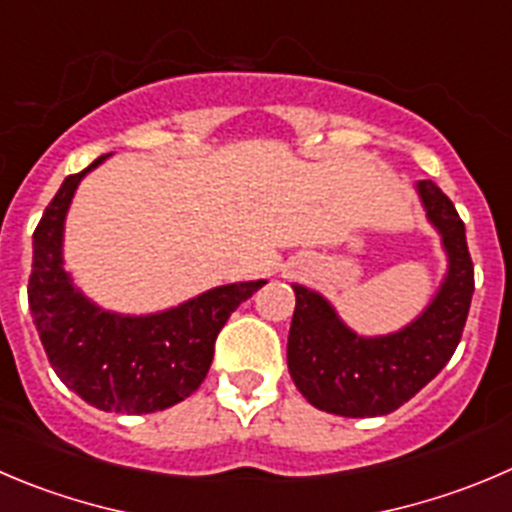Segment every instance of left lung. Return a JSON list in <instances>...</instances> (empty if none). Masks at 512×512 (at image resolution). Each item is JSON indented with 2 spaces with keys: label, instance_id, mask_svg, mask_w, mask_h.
<instances>
[{
  "label": "left lung",
  "instance_id": "left-lung-1",
  "mask_svg": "<svg viewBox=\"0 0 512 512\" xmlns=\"http://www.w3.org/2000/svg\"><path fill=\"white\" fill-rule=\"evenodd\" d=\"M417 191L450 259L445 284L420 319L389 337L364 339L339 321L326 299L294 286L286 359L296 389L316 410L342 417L389 415L435 379L460 344L475 291L465 223L437 183L420 180Z\"/></svg>",
  "mask_w": 512,
  "mask_h": 512
}]
</instances>
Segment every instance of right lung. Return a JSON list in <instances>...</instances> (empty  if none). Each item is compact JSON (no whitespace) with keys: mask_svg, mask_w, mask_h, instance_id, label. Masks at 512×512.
I'll list each match as a JSON object with an SVG mask.
<instances>
[{"mask_svg":"<svg viewBox=\"0 0 512 512\" xmlns=\"http://www.w3.org/2000/svg\"><path fill=\"white\" fill-rule=\"evenodd\" d=\"M105 158L67 175L34 228L29 311L47 359L67 387L97 410L148 415L201 387L218 332L266 281L218 286L150 316H120L90 304L62 269V228L77 183Z\"/></svg>","mask_w":512,"mask_h":512,"instance_id":"add662e5","label":"right lung"}]
</instances>
